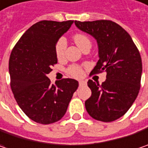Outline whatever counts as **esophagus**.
<instances>
[{
	"label": "esophagus",
	"mask_w": 148,
	"mask_h": 148,
	"mask_svg": "<svg viewBox=\"0 0 148 148\" xmlns=\"http://www.w3.org/2000/svg\"><path fill=\"white\" fill-rule=\"evenodd\" d=\"M79 86H84V85L86 84V82L84 81V80H81V81L79 82Z\"/></svg>",
	"instance_id": "1"
}]
</instances>
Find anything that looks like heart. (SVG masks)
Listing matches in <instances>:
<instances>
[{"instance_id": "b5f03b06", "label": "heart", "mask_w": 148, "mask_h": 148, "mask_svg": "<svg viewBox=\"0 0 148 148\" xmlns=\"http://www.w3.org/2000/svg\"><path fill=\"white\" fill-rule=\"evenodd\" d=\"M74 42L76 43V45L79 48H81L85 46V45H91L90 40V38L82 33H77L73 37ZM67 46V42L65 38H62L57 42L56 47H55V53L58 59L63 58L64 56V52H65V48ZM68 72L70 75H72L73 77L75 78H80L83 76V70L79 66H71L70 68H69Z\"/></svg>"}]
</instances>
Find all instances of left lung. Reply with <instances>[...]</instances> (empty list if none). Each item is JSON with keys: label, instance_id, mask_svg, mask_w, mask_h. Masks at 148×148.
I'll use <instances>...</instances> for the list:
<instances>
[{"label": "left lung", "instance_id": "8db88e82", "mask_svg": "<svg viewBox=\"0 0 148 148\" xmlns=\"http://www.w3.org/2000/svg\"><path fill=\"white\" fill-rule=\"evenodd\" d=\"M75 26L96 40L99 60L90 74L106 71L101 84L90 79L91 96L85 108L92 118L110 122L132 106L140 90L143 64L140 53L131 36L117 23L108 20L74 21Z\"/></svg>", "mask_w": 148, "mask_h": 148}]
</instances>
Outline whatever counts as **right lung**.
Instances as JSON below:
<instances>
[{"label":"right lung","mask_w":148,"mask_h":148,"mask_svg":"<svg viewBox=\"0 0 148 148\" xmlns=\"http://www.w3.org/2000/svg\"><path fill=\"white\" fill-rule=\"evenodd\" d=\"M74 21H41L24 32L9 59L11 88L22 111L40 124L56 122L64 116L79 86L74 79L51 84L48 75L57 64V42Z\"/></svg>","instance_id":"1"}]
</instances>
